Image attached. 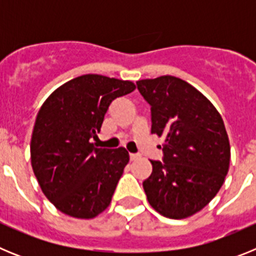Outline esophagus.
Returning <instances> with one entry per match:
<instances>
[{"label":"esophagus","mask_w":256,"mask_h":256,"mask_svg":"<svg viewBox=\"0 0 256 256\" xmlns=\"http://www.w3.org/2000/svg\"><path fill=\"white\" fill-rule=\"evenodd\" d=\"M130 160H132V162H133V160L138 159L140 155H138V154H130Z\"/></svg>","instance_id":"34e87169"}]
</instances>
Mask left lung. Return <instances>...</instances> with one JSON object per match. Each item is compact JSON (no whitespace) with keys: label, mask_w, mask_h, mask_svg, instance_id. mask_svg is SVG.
I'll list each match as a JSON object with an SVG mask.
<instances>
[{"label":"left lung","mask_w":256,"mask_h":256,"mask_svg":"<svg viewBox=\"0 0 256 256\" xmlns=\"http://www.w3.org/2000/svg\"><path fill=\"white\" fill-rule=\"evenodd\" d=\"M137 88L151 106V133L164 137L162 162L151 160L144 194L166 218L194 216L218 194L228 173L223 119L204 94L177 76L142 79Z\"/></svg>","instance_id":"left-lung-1"}]
</instances>
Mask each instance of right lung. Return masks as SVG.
I'll use <instances>...</instances> for the list:
<instances>
[{
	"label": "right lung",
	"mask_w": 256,
	"mask_h": 256,
	"mask_svg": "<svg viewBox=\"0 0 256 256\" xmlns=\"http://www.w3.org/2000/svg\"><path fill=\"white\" fill-rule=\"evenodd\" d=\"M130 80L86 74L52 92L36 118L32 168L42 192L61 212L91 219L110 205L130 154L124 148H97L108 106L134 91Z\"/></svg>",
	"instance_id": "right-lung-1"
}]
</instances>
